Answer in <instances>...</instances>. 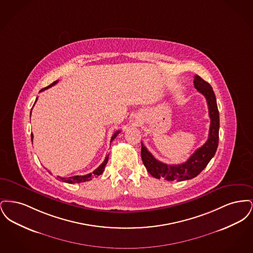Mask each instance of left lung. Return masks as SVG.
Masks as SVG:
<instances>
[{"instance_id":"left-lung-1","label":"left lung","mask_w":253,"mask_h":253,"mask_svg":"<svg viewBox=\"0 0 253 253\" xmlns=\"http://www.w3.org/2000/svg\"><path fill=\"white\" fill-rule=\"evenodd\" d=\"M193 80L194 87L206 97L211 126L209 138L202 147L198 148L190 158L178 165H168L156 159L141 142V158L149 173L155 178H164L168 181H184L197 176L214 157L219 140V112L217 108L216 97L212 87L205 82L198 75Z\"/></svg>"}]
</instances>
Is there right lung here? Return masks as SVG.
I'll list each match as a JSON object with an SVG mask.
<instances>
[{"label":"right lung","mask_w":253,"mask_h":253,"mask_svg":"<svg viewBox=\"0 0 253 253\" xmlns=\"http://www.w3.org/2000/svg\"><path fill=\"white\" fill-rule=\"evenodd\" d=\"M58 83V81H56V82H54L52 84L49 85L47 87H45V88H43V89H42L40 92H42V91H44V90H46V89H48L50 87H52L53 85L56 84ZM37 99H38V97H37ZM36 99V101H37ZM35 101V102H36ZM35 104V103H34ZM32 110V109H31ZM30 117H31V113H30ZM121 132V131H117V132H115L114 134H113V136H112V138H111V142L117 137V135L119 134ZM31 140L33 141V133H31ZM109 159V155L106 156L105 157V159H104V161L97 167V168L93 171V172H91V173H88V174H85V175H75V176H71V177H67V178H64V177H60V176H58V178L60 179V180L62 181V182H65V183H69V184H73V183H81V182H86V181L91 180L92 179V177L93 176H97V175H100L103 171H104V169H105V166H106V164H107V162H108Z\"/></svg>","instance_id":"add662e5"}]
</instances>
